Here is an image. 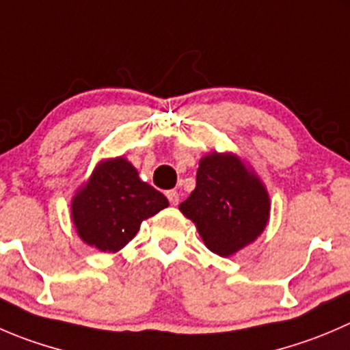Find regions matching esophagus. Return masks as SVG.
<instances>
[{
	"label": "esophagus",
	"mask_w": 350,
	"mask_h": 350,
	"mask_svg": "<svg viewBox=\"0 0 350 350\" xmlns=\"http://www.w3.org/2000/svg\"><path fill=\"white\" fill-rule=\"evenodd\" d=\"M165 195H167V200L171 202V205H178V203H179V193L176 191V189H171V191H167Z\"/></svg>",
	"instance_id": "1"
}]
</instances>
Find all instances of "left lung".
<instances>
[{"instance_id": "8db88e82", "label": "left lung", "mask_w": 350, "mask_h": 350, "mask_svg": "<svg viewBox=\"0 0 350 350\" xmlns=\"http://www.w3.org/2000/svg\"><path fill=\"white\" fill-rule=\"evenodd\" d=\"M203 243L219 256H230L253 243L267 227L270 198L256 174L234 154L205 155L196 186L179 205Z\"/></svg>"}]
</instances>
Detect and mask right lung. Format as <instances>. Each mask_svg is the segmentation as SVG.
<instances>
[{"label":"right lung","mask_w":350,"mask_h":350,"mask_svg":"<svg viewBox=\"0 0 350 350\" xmlns=\"http://www.w3.org/2000/svg\"><path fill=\"white\" fill-rule=\"evenodd\" d=\"M169 205L154 186L138 178L124 157L100 161L71 200V219L83 243L116 253L137 236L140 224Z\"/></svg>","instance_id":"1"}]
</instances>
